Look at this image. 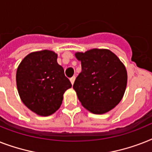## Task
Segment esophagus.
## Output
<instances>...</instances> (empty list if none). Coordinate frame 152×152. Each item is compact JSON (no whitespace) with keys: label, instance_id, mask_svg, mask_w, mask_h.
I'll list each match as a JSON object with an SVG mask.
<instances>
[{"label":"esophagus","instance_id":"esophagus-1","mask_svg":"<svg viewBox=\"0 0 152 152\" xmlns=\"http://www.w3.org/2000/svg\"><path fill=\"white\" fill-rule=\"evenodd\" d=\"M75 80H76V76H72V77H71L70 78V82H71V83L72 84H73L74 82H75Z\"/></svg>","mask_w":152,"mask_h":152}]
</instances>
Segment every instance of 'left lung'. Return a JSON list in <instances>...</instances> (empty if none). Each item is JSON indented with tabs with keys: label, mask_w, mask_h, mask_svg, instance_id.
<instances>
[{
	"label": "left lung",
	"mask_w": 152,
	"mask_h": 152,
	"mask_svg": "<svg viewBox=\"0 0 152 152\" xmlns=\"http://www.w3.org/2000/svg\"><path fill=\"white\" fill-rule=\"evenodd\" d=\"M82 71L73 89L83 107L94 114H104L121 102L127 84V72L120 59L108 49L76 52Z\"/></svg>",
	"instance_id": "8db88e82"
}]
</instances>
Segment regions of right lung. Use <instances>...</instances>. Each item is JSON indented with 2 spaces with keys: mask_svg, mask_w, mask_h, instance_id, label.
I'll list each match as a JSON object with an SVG mask.
<instances>
[{
  "mask_svg": "<svg viewBox=\"0 0 152 152\" xmlns=\"http://www.w3.org/2000/svg\"><path fill=\"white\" fill-rule=\"evenodd\" d=\"M52 50L34 51L25 57L16 71V85L23 104L34 113L48 116L61 106L72 87Z\"/></svg>",
  "mask_w": 152,
  "mask_h": 152,
  "instance_id": "1",
  "label": "right lung"
}]
</instances>
